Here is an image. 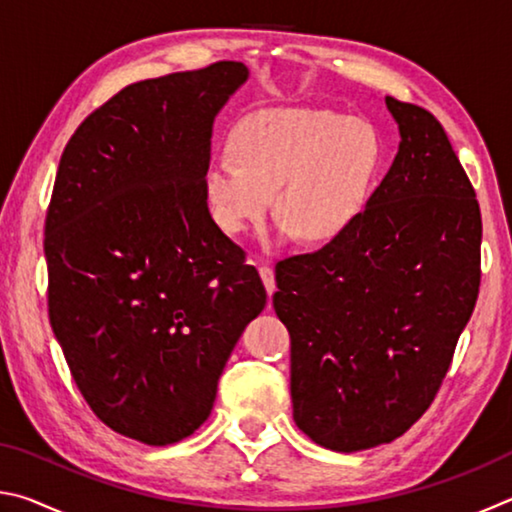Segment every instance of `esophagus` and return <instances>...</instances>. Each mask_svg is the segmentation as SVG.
<instances>
[{"instance_id":"esophagus-1","label":"esophagus","mask_w":512,"mask_h":512,"mask_svg":"<svg viewBox=\"0 0 512 512\" xmlns=\"http://www.w3.org/2000/svg\"><path fill=\"white\" fill-rule=\"evenodd\" d=\"M259 277H262L268 298H271L273 293H275V275H273V268L262 264V266H259Z\"/></svg>"}]
</instances>
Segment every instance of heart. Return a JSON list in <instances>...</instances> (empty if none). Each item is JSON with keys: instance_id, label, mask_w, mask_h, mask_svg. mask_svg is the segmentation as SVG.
I'll return each mask as SVG.
<instances>
[{"instance_id": "b5f03b06", "label": "heart", "mask_w": 512, "mask_h": 512, "mask_svg": "<svg viewBox=\"0 0 512 512\" xmlns=\"http://www.w3.org/2000/svg\"><path fill=\"white\" fill-rule=\"evenodd\" d=\"M232 155H216L203 173L212 221L239 237L273 207L280 237L329 244L359 219L381 171V142L361 119L332 110L275 108L232 131Z\"/></svg>"}]
</instances>
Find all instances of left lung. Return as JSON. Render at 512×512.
Wrapping results in <instances>:
<instances>
[{"mask_svg": "<svg viewBox=\"0 0 512 512\" xmlns=\"http://www.w3.org/2000/svg\"><path fill=\"white\" fill-rule=\"evenodd\" d=\"M386 108L400 146L366 210L275 266L293 420L343 454L391 443L429 409L481 282L479 203L445 128L413 103Z\"/></svg>", "mask_w": 512, "mask_h": 512, "instance_id": "left-lung-1", "label": "left lung"}]
</instances>
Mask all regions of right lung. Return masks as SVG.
<instances>
[{"instance_id": "right-lung-1", "label": "right lung", "mask_w": 512, "mask_h": 512, "mask_svg": "<svg viewBox=\"0 0 512 512\" xmlns=\"http://www.w3.org/2000/svg\"><path fill=\"white\" fill-rule=\"evenodd\" d=\"M221 60L128 85L76 128L45 223L49 320L94 415L144 445L210 418L266 291L212 221L214 119L248 81Z\"/></svg>"}]
</instances>
